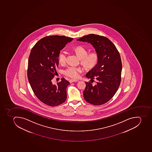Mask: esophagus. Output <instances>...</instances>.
<instances>
[{"label": "esophagus", "instance_id": "34e87169", "mask_svg": "<svg viewBox=\"0 0 152 152\" xmlns=\"http://www.w3.org/2000/svg\"><path fill=\"white\" fill-rule=\"evenodd\" d=\"M78 81V80H75V79H71V80H70V81H69V82H70V83H73V82H77Z\"/></svg>", "mask_w": 152, "mask_h": 152}]
</instances>
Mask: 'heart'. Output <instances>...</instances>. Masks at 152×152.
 Wrapping results in <instances>:
<instances>
[{
  "label": "heart",
  "instance_id": "obj_1",
  "mask_svg": "<svg viewBox=\"0 0 152 152\" xmlns=\"http://www.w3.org/2000/svg\"><path fill=\"white\" fill-rule=\"evenodd\" d=\"M75 52L81 59V62L85 67L90 68L94 66L98 61L99 55L97 51H92L88 53L87 50L82 46H77L75 48ZM66 51L61 50L59 53L58 60L61 64H64L66 61ZM82 72V69L79 67L70 66L64 70V74L69 77L77 78L79 77Z\"/></svg>",
  "mask_w": 152,
  "mask_h": 152
}]
</instances>
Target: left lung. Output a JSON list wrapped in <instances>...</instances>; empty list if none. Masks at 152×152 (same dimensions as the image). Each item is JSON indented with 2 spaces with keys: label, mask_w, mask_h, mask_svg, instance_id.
<instances>
[{
  "label": "left lung",
  "mask_w": 152,
  "mask_h": 152,
  "mask_svg": "<svg viewBox=\"0 0 152 152\" xmlns=\"http://www.w3.org/2000/svg\"><path fill=\"white\" fill-rule=\"evenodd\" d=\"M77 40L91 43L99 55L96 65L86 75L92 83L96 79V84L85 82L84 99L95 105L104 104L112 98L120 86L122 66L119 53L114 44L103 36L89 34Z\"/></svg>",
  "instance_id": "obj_1"
}]
</instances>
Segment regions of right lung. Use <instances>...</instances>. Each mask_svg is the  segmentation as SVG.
<instances>
[{
  "mask_svg": "<svg viewBox=\"0 0 152 152\" xmlns=\"http://www.w3.org/2000/svg\"><path fill=\"white\" fill-rule=\"evenodd\" d=\"M73 39L65 36H48L39 40L30 54L27 69L29 82L37 98L49 106H57L66 99L69 82L63 78L57 84L53 85L51 80L57 73L60 50Z\"/></svg>",
  "mask_w": 152,
  "mask_h": 152,
  "instance_id": "obj_1",
  "label": "right lung"
}]
</instances>
